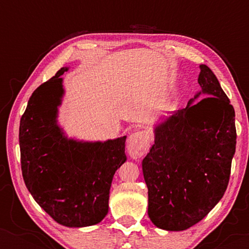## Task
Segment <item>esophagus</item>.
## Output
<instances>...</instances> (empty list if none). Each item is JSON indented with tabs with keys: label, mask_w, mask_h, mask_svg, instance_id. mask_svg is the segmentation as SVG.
Returning a JSON list of instances; mask_svg holds the SVG:
<instances>
[{
	"label": "esophagus",
	"mask_w": 249,
	"mask_h": 249,
	"mask_svg": "<svg viewBox=\"0 0 249 249\" xmlns=\"http://www.w3.org/2000/svg\"><path fill=\"white\" fill-rule=\"evenodd\" d=\"M149 147V136L145 131H136L129 136L127 151L132 159H139L145 155Z\"/></svg>",
	"instance_id": "obj_1"
}]
</instances>
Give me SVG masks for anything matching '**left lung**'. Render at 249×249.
Returning <instances> with one entry per match:
<instances>
[{"label":"left lung","mask_w":249,"mask_h":249,"mask_svg":"<svg viewBox=\"0 0 249 249\" xmlns=\"http://www.w3.org/2000/svg\"><path fill=\"white\" fill-rule=\"evenodd\" d=\"M199 68L200 90L185 108L155 124L154 144L142 163L148 216L163 230L182 231L198 223L229 182L234 110L213 71L206 64ZM200 94L206 98L197 102Z\"/></svg>","instance_id":"8db88e82"}]
</instances>
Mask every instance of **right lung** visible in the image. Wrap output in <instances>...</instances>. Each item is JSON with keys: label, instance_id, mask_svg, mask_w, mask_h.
I'll list each match as a JSON object with an SVG mask.
<instances>
[{"label": "right lung", "instance_id": "add662e5", "mask_svg": "<svg viewBox=\"0 0 249 249\" xmlns=\"http://www.w3.org/2000/svg\"><path fill=\"white\" fill-rule=\"evenodd\" d=\"M40 85L20 120L22 177L36 203L57 223L69 228L100 223L108 212L113 176L127 160L125 138L84 142L68 138L57 124L64 95L61 76Z\"/></svg>", "mask_w": 249, "mask_h": 249}]
</instances>
